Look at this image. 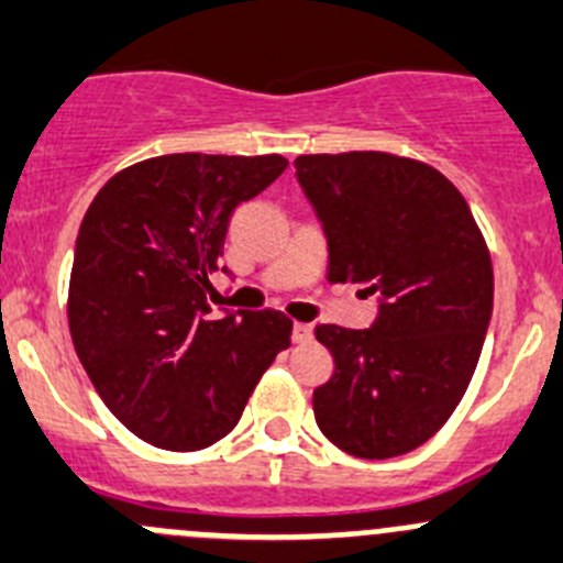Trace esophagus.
<instances>
[{"mask_svg":"<svg viewBox=\"0 0 563 563\" xmlns=\"http://www.w3.org/2000/svg\"><path fill=\"white\" fill-rule=\"evenodd\" d=\"M314 329L309 323H292V342H309Z\"/></svg>","mask_w":563,"mask_h":563,"instance_id":"1","label":"esophagus"}]
</instances>
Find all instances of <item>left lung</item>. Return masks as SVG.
Segmentation results:
<instances>
[{
	"instance_id": "8db88e82",
	"label": "left lung",
	"mask_w": 563,
	"mask_h": 563,
	"mask_svg": "<svg viewBox=\"0 0 563 563\" xmlns=\"http://www.w3.org/2000/svg\"><path fill=\"white\" fill-rule=\"evenodd\" d=\"M296 176L329 243V282L378 296L371 329H314L334 356L314 420L351 456H404L467 393L492 320L489 249L462 192L426 163L303 154Z\"/></svg>"
}]
</instances>
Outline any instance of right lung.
<instances>
[{
    "mask_svg": "<svg viewBox=\"0 0 563 563\" xmlns=\"http://www.w3.org/2000/svg\"><path fill=\"white\" fill-rule=\"evenodd\" d=\"M287 159L165 154L112 176L82 218L68 285L77 356L107 409L163 451H201L238 426L292 320L207 301L229 218Z\"/></svg>",
    "mask_w": 563,
    "mask_h": 563,
    "instance_id": "add662e5",
    "label": "right lung"
}]
</instances>
